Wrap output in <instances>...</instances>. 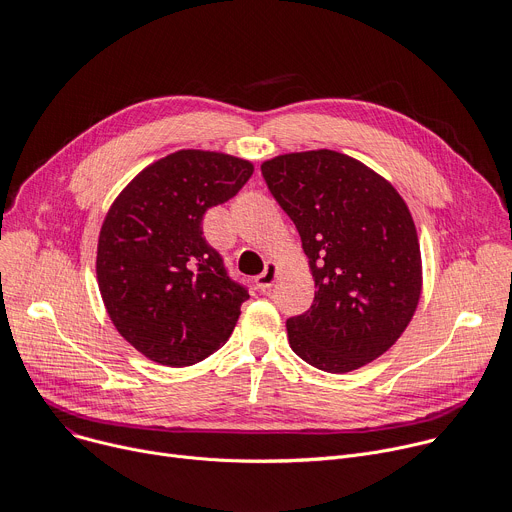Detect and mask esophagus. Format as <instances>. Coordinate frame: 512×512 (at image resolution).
Masks as SVG:
<instances>
[{"instance_id":"esophagus-1","label":"esophagus","mask_w":512,"mask_h":512,"mask_svg":"<svg viewBox=\"0 0 512 512\" xmlns=\"http://www.w3.org/2000/svg\"><path fill=\"white\" fill-rule=\"evenodd\" d=\"M275 277H277V263L269 261V263L265 265L263 273H259V275L255 277V284H257V288H259L261 292H265V290H269V288L273 286Z\"/></svg>"}]
</instances>
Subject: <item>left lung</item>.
Returning <instances> with one entry per match:
<instances>
[{
  "label": "left lung",
  "mask_w": 512,
  "mask_h": 512,
  "mask_svg": "<svg viewBox=\"0 0 512 512\" xmlns=\"http://www.w3.org/2000/svg\"><path fill=\"white\" fill-rule=\"evenodd\" d=\"M261 173L300 232L316 286L310 310L286 322L292 351L329 374L378 359L423 288L406 202L382 175L329 149L273 157Z\"/></svg>",
  "instance_id": "1"
}]
</instances>
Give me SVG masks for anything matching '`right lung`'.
Here are the masks:
<instances>
[{
  "instance_id": "add662e5",
  "label": "right lung",
  "mask_w": 512,
  "mask_h": 512,
  "mask_svg": "<svg viewBox=\"0 0 512 512\" xmlns=\"http://www.w3.org/2000/svg\"><path fill=\"white\" fill-rule=\"evenodd\" d=\"M251 175L245 159L183 149L143 169L110 206L98 241L100 294L118 333L151 361L194 365L235 329L249 292L230 280L202 218Z\"/></svg>"
}]
</instances>
